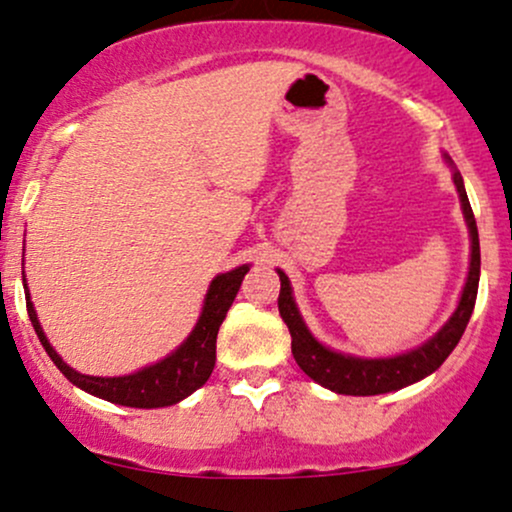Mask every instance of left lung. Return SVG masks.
<instances>
[{
    "mask_svg": "<svg viewBox=\"0 0 512 512\" xmlns=\"http://www.w3.org/2000/svg\"><path fill=\"white\" fill-rule=\"evenodd\" d=\"M455 180L457 192H460V202L464 219H467L469 236H472V262H469V276L464 284L460 305H457L455 315L445 322L431 342H426L419 349L407 351V354L395 358H354L337 354V351L325 349L313 334L305 327L303 317L298 315L296 303L291 296L289 276L279 272L281 291H279V315L286 322L291 332V351L296 363L301 366L305 375L320 383L327 390L339 392V395H383V392L399 390L407 387L416 380L426 378L433 370L440 368V363L452 354L460 337L467 330V322L472 317L474 303H477V289H479V269H481V255H479V231L477 221H474V211L469 207L467 192H464L462 175H452Z\"/></svg>",
    "mask_w": 512,
    "mask_h": 512,
    "instance_id": "left-lung-1",
    "label": "left lung"
}]
</instances>
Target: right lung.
Segmentation results:
<instances>
[{
	"mask_svg": "<svg viewBox=\"0 0 512 512\" xmlns=\"http://www.w3.org/2000/svg\"><path fill=\"white\" fill-rule=\"evenodd\" d=\"M248 269V264H243V267L233 269V272L219 274L211 281L199 322L190 337L185 339V344H180L178 351H173V354L163 358V361L154 363V366L132 375H122V378H93V375H81L69 368L67 363L57 356V351L52 349L48 337H45L43 327H40L38 322V315H35L33 310L31 298H26V308L40 344L45 346L48 356L55 361V366L62 370L64 378H67L69 383L91 392V395L108 399V402L113 404H122V407H168V404H175L180 402V399H185L187 395H192L197 387H202L209 380L216 363V334H219L221 322L226 320L228 308H231L233 298H236Z\"/></svg>",
	"mask_w": 512,
	"mask_h": 512,
	"instance_id": "add662e5",
	"label": "right lung"
}]
</instances>
